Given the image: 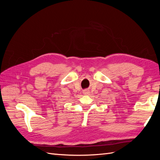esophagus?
<instances>
[{
	"label": "esophagus",
	"instance_id": "1",
	"mask_svg": "<svg viewBox=\"0 0 160 160\" xmlns=\"http://www.w3.org/2000/svg\"><path fill=\"white\" fill-rule=\"evenodd\" d=\"M90 93V91L89 90H85L83 91V94L85 95H89Z\"/></svg>",
	"mask_w": 160,
	"mask_h": 160
}]
</instances>
